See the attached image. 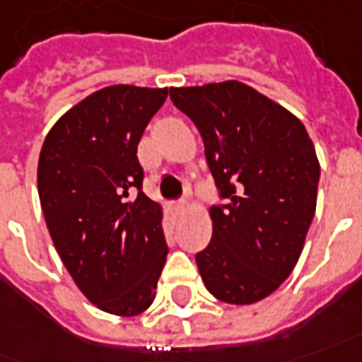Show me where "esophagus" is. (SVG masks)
I'll use <instances>...</instances> for the list:
<instances>
[{
	"instance_id": "34e87169",
	"label": "esophagus",
	"mask_w": 362,
	"mask_h": 362,
	"mask_svg": "<svg viewBox=\"0 0 362 362\" xmlns=\"http://www.w3.org/2000/svg\"><path fill=\"white\" fill-rule=\"evenodd\" d=\"M174 208H176V212L182 214V212H184V210H186V208H188V202H186V200L176 202V204H174Z\"/></svg>"
}]
</instances>
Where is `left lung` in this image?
<instances>
[{"mask_svg": "<svg viewBox=\"0 0 362 362\" xmlns=\"http://www.w3.org/2000/svg\"><path fill=\"white\" fill-rule=\"evenodd\" d=\"M200 130L223 204L210 208L212 240L196 253L206 289L250 305L293 272L313 222L319 160L301 120L238 81L170 88Z\"/></svg>", "mask_w": 362, "mask_h": 362, "instance_id": "8db88e82", "label": "left lung"}]
</instances>
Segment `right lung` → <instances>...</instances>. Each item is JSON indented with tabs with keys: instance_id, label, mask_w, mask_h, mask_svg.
<instances>
[{
	"instance_id": "1",
	"label": "right lung",
	"mask_w": 362,
	"mask_h": 362,
	"mask_svg": "<svg viewBox=\"0 0 362 362\" xmlns=\"http://www.w3.org/2000/svg\"><path fill=\"white\" fill-rule=\"evenodd\" d=\"M168 88L115 85L49 130L37 188L51 240L90 303L115 315L148 309L168 255L162 208L142 192L136 148Z\"/></svg>"
}]
</instances>
